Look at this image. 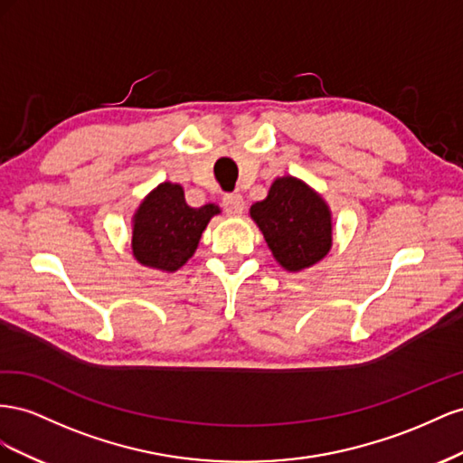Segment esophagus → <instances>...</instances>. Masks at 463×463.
Instances as JSON below:
<instances>
[{
  "label": "esophagus",
  "mask_w": 463,
  "mask_h": 463,
  "mask_svg": "<svg viewBox=\"0 0 463 463\" xmlns=\"http://www.w3.org/2000/svg\"><path fill=\"white\" fill-rule=\"evenodd\" d=\"M222 207L231 217H239L244 211V197L241 194H227L222 197Z\"/></svg>",
  "instance_id": "34e87169"
}]
</instances>
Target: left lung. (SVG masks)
<instances>
[{"label":"left lung","instance_id":"8db88e82","mask_svg":"<svg viewBox=\"0 0 463 463\" xmlns=\"http://www.w3.org/2000/svg\"><path fill=\"white\" fill-rule=\"evenodd\" d=\"M275 260L288 271L320 261L332 248V217L320 195L297 178H277L263 202L250 207Z\"/></svg>","mask_w":463,"mask_h":463}]
</instances>
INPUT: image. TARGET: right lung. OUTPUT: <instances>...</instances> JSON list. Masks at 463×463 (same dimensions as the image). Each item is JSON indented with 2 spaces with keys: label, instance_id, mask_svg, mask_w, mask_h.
<instances>
[{
  "label": "right lung",
  "instance_id": "1",
  "mask_svg": "<svg viewBox=\"0 0 463 463\" xmlns=\"http://www.w3.org/2000/svg\"><path fill=\"white\" fill-rule=\"evenodd\" d=\"M217 213L219 207L213 203L190 207L178 184H161L136 213L134 256L143 266L176 271L192 258L209 219Z\"/></svg>",
  "mask_w": 463,
  "mask_h": 463
}]
</instances>
